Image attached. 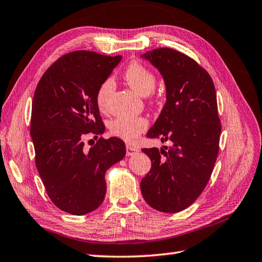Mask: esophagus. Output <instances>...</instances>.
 <instances>
[{
  "label": "esophagus",
  "mask_w": 262,
  "mask_h": 262,
  "mask_svg": "<svg viewBox=\"0 0 262 262\" xmlns=\"http://www.w3.org/2000/svg\"><path fill=\"white\" fill-rule=\"evenodd\" d=\"M138 151H140V149H138V148L135 147V146H130V145H127V146H126V154L128 155V157H130V155L136 154Z\"/></svg>",
  "instance_id": "esophagus-1"
}]
</instances>
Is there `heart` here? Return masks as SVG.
Here are the masks:
<instances>
[{"mask_svg": "<svg viewBox=\"0 0 262 262\" xmlns=\"http://www.w3.org/2000/svg\"><path fill=\"white\" fill-rule=\"evenodd\" d=\"M124 79L133 90L142 97H147L154 90L157 84V77L153 72L146 66L138 62H133L127 66L124 73ZM115 89L113 79L104 80L96 94L98 108L101 111H107L109 108V99ZM148 127V120L142 116H119L110 121L109 130L111 135L119 137L126 142H134L143 132Z\"/></svg>", "mask_w": 262, "mask_h": 262, "instance_id": "obj_1", "label": "heart"}]
</instances>
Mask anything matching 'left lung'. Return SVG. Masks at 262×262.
Listing matches in <instances>:
<instances>
[{"mask_svg":"<svg viewBox=\"0 0 262 262\" xmlns=\"http://www.w3.org/2000/svg\"><path fill=\"white\" fill-rule=\"evenodd\" d=\"M142 57L159 70L166 89V102L147 137L170 141L171 146L142 149L152 166L141 191L154 209L178 213L203 192L219 155L215 86L207 71L176 49L158 48Z\"/></svg>","mask_w":262,"mask_h":262,"instance_id":"8db88e82","label":"left lung"}]
</instances>
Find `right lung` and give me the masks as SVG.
Wrapping results in <instances>:
<instances>
[{
	"instance_id": "right-lung-1",
	"label": "right lung",
	"mask_w": 262,
	"mask_h": 262,
	"mask_svg": "<svg viewBox=\"0 0 262 262\" xmlns=\"http://www.w3.org/2000/svg\"><path fill=\"white\" fill-rule=\"evenodd\" d=\"M120 60V55L69 53L43 73L33 94L30 135L37 170L55 206L72 215L88 214L102 204L105 171L126 154L125 143L117 137H100L84 147L88 134L98 138L105 129L96 94Z\"/></svg>"
}]
</instances>
